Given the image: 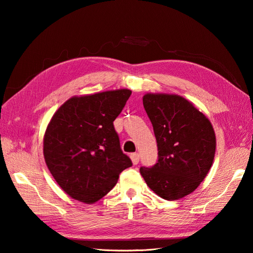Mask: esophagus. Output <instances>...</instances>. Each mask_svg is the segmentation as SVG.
Returning a JSON list of instances; mask_svg holds the SVG:
<instances>
[{
    "label": "esophagus",
    "mask_w": 253,
    "mask_h": 253,
    "mask_svg": "<svg viewBox=\"0 0 253 253\" xmlns=\"http://www.w3.org/2000/svg\"><path fill=\"white\" fill-rule=\"evenodd\" d=\"M130 159L132 161V164L137 165L139 163V159H140V157H139L138 153H132V154H130Z\"/></svg>",
    "instance_id": "1"
}]
</instances>
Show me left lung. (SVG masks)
I'll use <instances>...</instances> for the list:
<instances>
[{
	"label": "left lung",
	"mask_w": 253,
	"mask_h": 253,
	"mask_svg": "<svg viewBox=\"0 0 253 253\" xmlns=\"http://www.w3.org/2000/svg\"><path fill=\"white\" fill-rule=\"evenodd\" d=\"M143 106L158 143V163L140 168L150 189L165 200L195 191L211 169L215 132L207 116L177 94L147 93Z\"/></svg>",
	"instance_id": "obj_1"
}]
</instances>
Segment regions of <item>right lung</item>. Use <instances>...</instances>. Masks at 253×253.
<instances>
[{
	"instance_id": "1",
	"label": "right lung",
	"mask_w": 253,
	"mask_h": 253,
	"mask_svg": "<svg viewBox=\"0 0 253 253\" xmlns=\"http://www.w3.org/2000/svg\"><path fill=\"white\" fill-rule=\"evenodd\" d=\"M130 94V90L120 89L73 96L51 118L43 138L45 163L58 186L75 200H100L132 165L113 125Z\"/></svg>"
}]
</instances>
